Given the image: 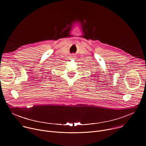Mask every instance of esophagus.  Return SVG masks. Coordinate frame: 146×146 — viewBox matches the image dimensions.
<instances>
[{"label": "esophagus", "instance_id": "1", "mask_svg": "<svg viewBox=\"0 0 146 146\" xmlns=\"http://www.w3.org/2000/svg\"><path fill=\"white\" fill-rule=\"evenodd\" d=\"M74 55H72V58H74Z\"/></svg>", "mask_w": 146, "mask_h": 146}]
</instances>
